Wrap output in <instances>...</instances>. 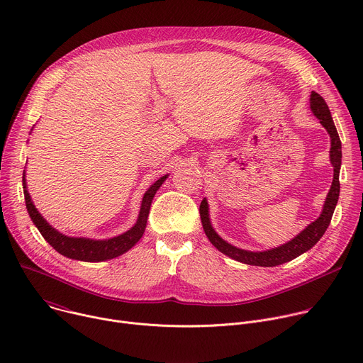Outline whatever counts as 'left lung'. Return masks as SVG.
Returning a JSON list of instances; mask_svg holds the SVG:
<instances>
[{
	"label": "left lung",
	"mask_w": 363,
	"mask_h": 363,
	"mask_svg": "<svg viewBox=\"0 0 363 363\" xmlns=\"http://www.w3.org/2000/svg\"><path fill=\"white\" fill-rule=\"evenodd\" d=\"M310 108H312L315 116L320 121V123L325 126V129L330 135V143H332L330 162L333 165V182H332L330 191L325 201L323 213L315 223L310 224L296 238H293L291 241H289L287 244H284L281 247H277V248H273L269 251H263V252H251V251L240 250V248L225 242L221 237H218V234L213 230L210 218H208V203H206L205 199H202V202L199 205L201 223H202V228H203L206 237H208L211 244L218 251L234 258V260H237V262H241V263L250 264V266H262V267H274V266L287 263V262L293 260V258L298 257L300 254H303L304 251L312 248L322 238V235L325 234V231L328 230V227L330 224L335 206L339 199V191H340L339 172H340V164H342V143H340V138L337 135L336 126L333 123L329 106L326 105L325 99L320 94H318L316 91H312V94H310Z\"/></svg>",
	"instance_id": "1"
}]
</instances>
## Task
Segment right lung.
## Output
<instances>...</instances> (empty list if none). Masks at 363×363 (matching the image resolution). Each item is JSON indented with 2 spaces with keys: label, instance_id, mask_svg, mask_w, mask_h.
<instances>
[{
  "label": "right lung",
  "instance_id": "obj_1",
  "mask_svg": "<svg viewBox=\"0 0 363 363\" xmlns=\"http://www.w3.org/2000/svg\"><path fill=\"white\" fill-rule=\"evenodd\" d=\"M167 179V175L160 178L157 182H155L143 195L142 199V208L139 213V218L136 224L126 231L125 234L119 237H113L111 240H103V241H94V240H87V238H73V237H66L56 231L53 227L48 225V223L38 214L35 210L34 203L31 202L30 194L26 189V179L23 177V188H24V198H26V205H27V211L44 237V240L53 247L56 251L63 254L65 257L74 258V260H82V262H103V260H109V258L118 257L132 248L143 235L145 227H146V220L149 216L150 210V203L153 199V195L157 194L158 188L162 185V182Z\"/></svg>",
  "mask_w": 363,
  "mask_h": 363
}]
</instances>
